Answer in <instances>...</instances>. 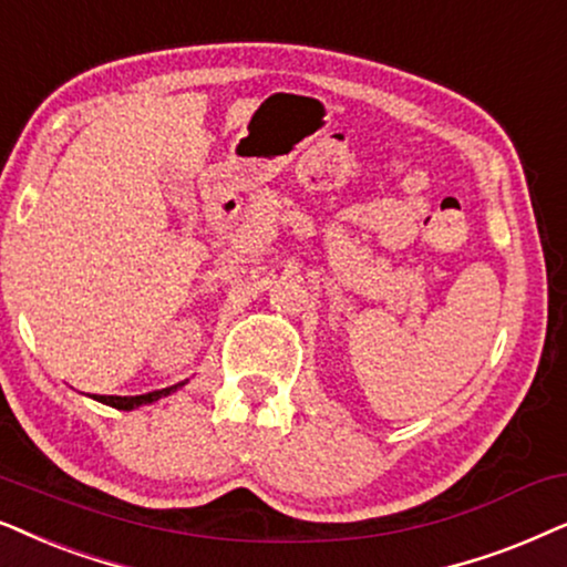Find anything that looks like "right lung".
Here are the masks:
<instances>
[{
    "mask_svg": "<svg viewBox=\"0 0 567 567\" xmlns=\"http://www.w3.org/2000/svg\"><path fill=\"white\" fill-rule=\"evenodd\" d=\"M181 386H184V381L176 383V386H168V389H161V391H150V394H140V396H95V399H97V402H103V404L116 406V410L130 412V410H137V406H142V404H153V402H157V399L168 396L171 391H176Z\"/></svg>",
    "mask_w": 567,
    "mask_h": 567,
    "instance_id": "add662e5",
    "label": "right lung"
}]
</instances>
